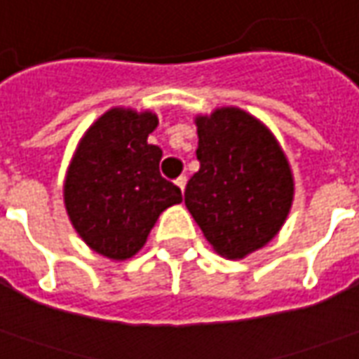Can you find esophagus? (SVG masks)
<instances>
[{
	"instance_id": "1",
	"label": "esophagus",
	"mask_w": 359,
	"mask_h": 359,
	"mask_svg": "<svg viewBox=\"0 0 359 359\" xmlns=\"http://www.w3.org/2000/svg\"><path fill=\"white\" fill-rule=\"evenodd\" d=\"M185 184H187V177H185V175H180V177H177V180H175V185H177V187H180V189H182V194H184Z\"/></svg>"
}]
</instances>
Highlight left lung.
Instances as JSON below:
<instances>
[{"label":"left lung","mask_w":359,"mask_h":359,"mask_svg":"<svg viewBox=\"0 0 359 359\" xmlns=\"http://www.w3.org/2000/svg\"><path fill=\"white\" fill-rule=\"evenodd\" d=\"M199 172L185 187V207L205 238L226 258L268 244L285 222L293 175L278 140L258 118L234 107L197 117Z\"/></svg>","instance_id":"left-lung-1"}]
</instances>
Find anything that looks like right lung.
<instances>
[{"mask_svg":"<svg viewBox=\"0 0 359 359\" xmlns=\"http://www.w3.org/2000/svg\"><path fill=\"white\" fill-rule=\"evenodd\" d=\"M154 113L111 109L74 154L64 203L91 250L111 259L135 256L160 212L182 201V189L160 175L162 150L148 144Z\"/></svg>","mask_w":359,"mask_h":359,"instance_id":"add662e5","label":"right lung"}]
</instances>
